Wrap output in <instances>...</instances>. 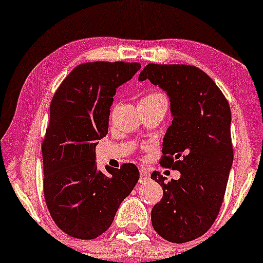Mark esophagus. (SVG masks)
Returning a JSON list of instances; mask_svg holds the SVG:
<instances>
[{"instance_id":"esophagus-1","label":"esophagus","mask_w":263,"mask_h":263,"mask_svg":"<svg viewBox=\"0 0 263 263\" xmlns=\"http://www.w3.org/2000/svg\"><path fill=\"white\" fill-rule=\"evenodd\" d=\"M149 179V174L145 168H140V183H145Z\"/></svg>"}]
</instances>
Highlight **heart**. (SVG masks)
Segmentation results:
<instances>
[{
	"instance_id": "obj_1",
	"label": "heart",
	"mask_w": 263,
	"mask_h": 263,
	"mask_svg": "<svg viewBox=\"0 0 263 263\" xmlns=\"http://www.w3.org/2000/svg\"><path fill=\"white\" fill-rule=\"evenodd\" d=\"M159 97H161L160 93H151V95H147L145 97H142V99L140 100V102H148V100L159 98Z\"/></svg>"
}]
</instances>
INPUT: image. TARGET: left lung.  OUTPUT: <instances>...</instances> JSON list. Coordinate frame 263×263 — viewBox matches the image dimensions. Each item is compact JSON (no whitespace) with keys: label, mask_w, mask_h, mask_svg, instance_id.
<instances>
[{"label":"left lung","mask_w":263,"mask_h":263,"mask_svg":"<svg viewBox=\"0 0 263 263\" xmlns=\"http://www.w3.org/2000/svg\"><path fill=\"white\" fill-rule=\"evenodd\" d=\"M146 79L166 92L174 117L159 163L181 172L170 182L158 171L151 175L163 188L152 225L168 242H190L210 230L224 200L233 160L231 110L220 88L197 67L149 63L139 75L140 81Z\"/></svg>","instance_id":"obj_1"}]
</instances>
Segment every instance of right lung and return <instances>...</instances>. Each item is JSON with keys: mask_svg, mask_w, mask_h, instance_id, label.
I'll return each mask as SVG.
<instances>
[{"mask_svg": "<svg viewBox=\"0 0 263 263\" xmlns=\"http://www.w3.org/2000/svg\"><path fill=\"white\" fill-rule=\"evenodd\" d=\"M141 68L138 62H87L68 74L53 95L42 143L44 197L55 224L74 238L93 239L112 224L139 181L134 164L96 166V146L107 134L116 88Z\"/></svg>", "mask_w": 263, "mask_h": 263, "instance_id": "1", "label": "right lung"}]
</instances>
